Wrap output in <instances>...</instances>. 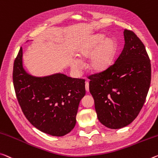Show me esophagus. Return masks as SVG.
<instances>
[{"instance_id":"obj_1","label":"esophagus","mask_w":158,"mask_h":158,"mask_svg":"<svg viewBox=\"0 0 158 158\" xmlns=\"http://www.w3.org/2000/svg\"><path fill=\"white\" fill-rule=\"evenodd\" d=\"M85 89H86V91L87 92L89 91V82H86V84H85Z\"/></svg>"}]
</instances>
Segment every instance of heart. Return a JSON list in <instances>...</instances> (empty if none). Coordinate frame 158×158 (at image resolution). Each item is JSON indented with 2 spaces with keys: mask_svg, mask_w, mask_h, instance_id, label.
I'll return each mask as SVG.
<instances>
[{
  "mask_svg": "<svg viewBox=\"0 0 158 158\" xmlns=\"http://www.w3.org/2000/svg\"><path fill=\"white\" fill-rule=\"evenodd\" d=\"M118 52V44L113 38H107L105 34H97L86 39L77 49L80 58L89 57L88 69L92 72H105L110 67ZM72 69L78 71L82 67L81 62L75 59L72 63Z\"/></svg>",
  "mask_w": 158,
  "mask_h": 158,
  "instance_id": "1",
  "label": "heart"
}]
</instances>
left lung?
Here are the masks:
<instances>
[{"label":"left lung","mask_w":158,"mask_h":158,"mask_svg":"<svg viewBox=\"0 0 158 158\" xmlns=\"http://www.w3.org/2000/svg\"><path fill=\"white\" fill-rule=\"evenodd\" d=\"M124 46L114 63L89 78L98 119L107 128L131 124L146 101L151 65L146 48L133 31L124 29Z\"/></svg>","instance_id":"8db88e82"}]
</instances>
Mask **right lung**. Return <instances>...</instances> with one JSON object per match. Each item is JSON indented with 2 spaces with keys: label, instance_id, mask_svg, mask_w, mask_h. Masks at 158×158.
<instances>
[{
  "label": "right lung",
  "instance_id": "1",
  "mask_svg": "<svg viewBox=\"0 0 158 158\" xmlns=\"http://www.w3.org/2000/svg\"><path fill=\"white\" fill-rule=\"evenodd\" d=\"M22 48L15 60L14 88L26 118L40 131L54 136L69 133L76 124L80 101L86 94L85 80L56 73L29 74L23 67Z\"/></svg>",
  "mask_w": 158,
  "mask_h": 158
}]
</instances>
